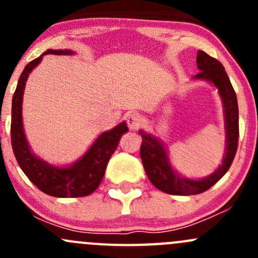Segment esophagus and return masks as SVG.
I'll use <instances>...</instances> for the list:
<instances>
[{
  "mask_svg": "<svg viewBox=\"0 0 258 258\" xmlns=\"http://www.w3.org/2000/svg\"><path fill=\"white\" fill-rule=\"evenodd\" d=\"M142 123H144V119H142L141 114L134 112L127 116V126L130 127V130L136 131V130H139L142 126Z\"/></svg>",
  "mask_w": 258,
  "mask_h": 258,
  "instance_id": "esophagus-1",
  "label": "esophagus"
}]
</instances>
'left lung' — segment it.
Returning <instances> with one entry per match:
<instances>
[{
    "mask_svg": "<svg viewBox=\"0 0 258 258\" xmlns=\"http://www.w3.org/2000/svg\"><path fill=\"white\" fill-rule=\"evenodd\" d=\"M197 67L201 72L194 79L205 80L213 83L218 88L225 111L226 128V152L222 165L207 177L191 179L179 176L173 171L170 163L167 150L160 139L145 131H140L142 145L140 155L146 171V175L153 186L168 195L189 196L199 195L211 188L216 182L223 177L232 165L238 144V105L236 92L231 85L230 79L220 61L209 56L206 52H197Z\"/></svg>",
    "mask_w": 258,
    "mask_h": 258,
    "instance_id": "1",
    "label": "left lung"
}]
</instances>
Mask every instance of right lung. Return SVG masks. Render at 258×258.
<instances>
[{
  "label": "right lung",
  "instance_id": "obj_1",
  "mask_svg": "<svg viewBox=\"0 0 258 258\" xmlns=\"http://www.w3.org/2000/svg\"><path fill=\"white\" fill-rule=\"evenodd\" d=\"M72 53L74 52L71 49H47L40 57L31 61L21 74L12 98L11 144L18 165L38 189L49 196L62 199L88 196L100 186L119 139L128 131L126 122H122L110 131L103 132L79 161L67 167L52 166L33 155L26 140L22 124V100L26 81L45 54Z\"/></svg>",
  "mask_w": 258,
  "mask_h": 258
}]
</instances>
